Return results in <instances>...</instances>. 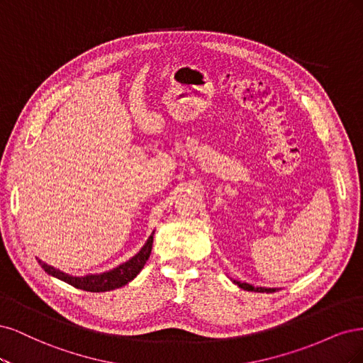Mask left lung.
<instances>
[{
	"label": "left lung",
	"mask_w": 363,
	"mask_h": 363,
	"mask_svg": "<svg viewBox=\"0 0 363 363\" xmlns=\"http://www.w3.org/2000/svg\"><path fill=\"white\" fill-rule=\"evenodd\" d=\"M233 284L235 285H238L240 288H242V289H245V291H255V292H274L276 291V288H262V286H253V285H250V284H241V282H238V280H233Z\"/></svg>",
	"instance_id": "left-lung-1"
}]
</instances>
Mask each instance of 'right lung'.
<instances>
[{"mask_svg": "<svg viewBox=\"0 0 363 363\" xmlns=\"http://www.w3.org/2000/svg\"><path fill=\"white\" fill-rule=\"evenodd\" d=\"M154 233L155 230L150 233V237L145 242V245L137 255H134L131 259H128L126 262L118 265L113 270L104 272L99 274H87V276H72L58 270V268H54L52 265H48L43 262L42 259L36 258L38 262L43 270L48 273L52 277H57L63 280V282L72 285L78 289H84L90 292H105V291H111V289H118L121 286H125L128 282L142 272V268L145 267L146 261L149 259L150 252H152V242H154Z\"/></svg>", "mask_w": 363, "mask_h": 363, "instance_id": "obj_1", "label": "right lung"}]
</instances>
